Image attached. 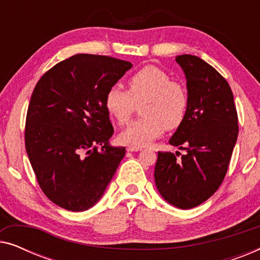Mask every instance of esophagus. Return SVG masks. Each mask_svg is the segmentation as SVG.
Wrapping results in <instances>:
<instances>
[{
  "instance_id": "esophagus-1",
  "label": "esophagus",
  "mask_w": 260,
  "mask_h": 260,
  "mask_svg": "<svg viewBox=\"0 0 260 260\" xmlns=\"http://www.w3.org/2000/svg\"><path fill=\"white\" fill-rule=\"evenodd\" d=\"M126 150L133 152V151H140V150H142V149L138 148V147H133V145H130V147L126 148Z\"/></svg>"
}]
</instances>
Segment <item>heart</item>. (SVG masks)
<instances>
[{
	"label": "heart",
	"instance_id": "obj_1",
	"mask_svg": "<svg viewBox=\"0 0 260 260\" xmlns=\"http://www.w3.org/2000/svg\"><path fill=\"white\" fill-rule=\"evenodd\" d=\"M129 91L113 85L105 94V108L120 125L131 118L136 104L143 102L141 113L144 118L131 123L119 140L133 147H145L161 137L167 129H176L186 117L188 95L179 81L158 67H142L127 80Z\"/></svg>",
	"mask_w": 260,
	"mask_h": 260
}]
</instances>
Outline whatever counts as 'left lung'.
I'll return each instance as SVG.
<instances>
[{
	"label": "left lung",
	"instance_id": "1",
	"mask_svg": "<svg viewBox=\"0 0 260 260\" xmlns=\"http://www.w3.org/2000/svg\"><path fill=\"white\" fill-rule=\"evenodd\" d=\"M187 80L188 109L169 143L186 155L158 152L155 184L168 204L181 209L201 205L218 190L238 138V115L225 78L195 55H177Z\"/></svg>",
	"mask_w": 260,
	"mask_h": 260
}]
</instances>
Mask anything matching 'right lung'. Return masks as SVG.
Masks as SVG:
<instances>
[{"label": "right lung", "mask_w": 260, "mask_h": 260, "mask_svg": "<svg viewBox=\"0 0 260 260\" xmlns=\"http://www.w3.org/2000/svg\"><path fill=\"white\" fill-rule=\"evenodd\" d=\"M133 63L76 54L38 81L27 111L26 150L39 186L67 211H87L101 200L125 155L112 147L105 94Z\"/></svg>", "instance_id": "add662e5"}]
</instances>
